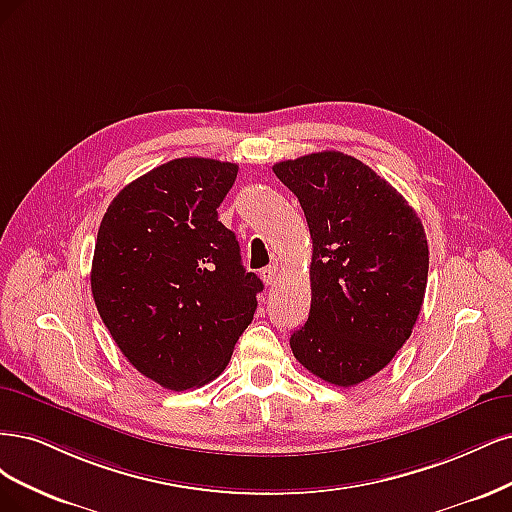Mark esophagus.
Here are the masks:
<instances>
[{
  "label": "esophagus",
  "instance_id": "1",
  "mask_svg": "<svg viewBox=\"0 0 512 512\" xmlns=\"http://www.w3.org/2000/svg\"><path fill=\"white\" fill-rule=\"evenodd\" d=\"M276 278H278V268H276V266H268V268L261 270V280H263V283H266L268 287L276 283Z\"/></svg>",
  "mask_w": 512,
  "mask_h": 512
}]
</instances>
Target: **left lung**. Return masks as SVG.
Segmentation results:
<instances>
[{"label": "left lung", "mask_w": 512, "mask_h": 512, "mask_svg": "<svg viewBox=\"0 0 512 512\" xmlns=\"http://www.w3.org/2000/svg\"><path fill=\"white\" fill-rule=\"evenodd\" d=\"M300 200L312 238L310 312L291 351L321 381L353 387L410 338L430 251L417 212L366 163L338 151L272 168Z\"/></svg>", "instance_id": "left-lung-1"}]
</instances>
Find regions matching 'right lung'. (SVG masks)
<instances>
[{
    "instance_id": "add662e5",
    "label": "right lung",
    "mask_w": 512,
    "mask_h": 512,
    "mask_svg": "<svg viewBox=\"0 0 512 512\" xmlns=\"http://www.w3.org/2000/svg\"><path fill=\"white\" fill-rule=\"evenodd\" d=\"M236 176L229 161L172 159L121 189L97 232V312L129 364L172 391L225 370L263 291L219 221Z\"/></svg>"
}]
</instances>
